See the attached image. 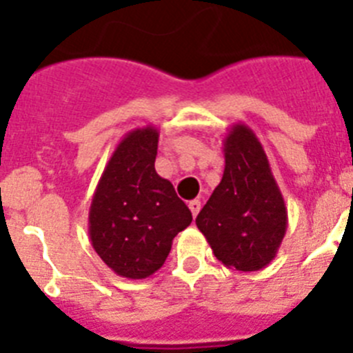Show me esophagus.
I'll return each mask as SVG.
<instances>
[{"instance_id": "obj_1", "label": "esophagus", "mask_w": 353, "mask_h": 353, "mask_svg": "<svg viewBox=\"0 0 353 353\" xmlns=\"http://www.w3.org/2000/svg\"><path fill=\"white\" fill-rule=\"evenodd\" d=\"M189 208H191L192 212V217H196L198 212L201 210V201H199V199H192V201H189Z\"/></svg>"}]
</instances>
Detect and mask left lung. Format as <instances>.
Instances as JSON below:
<instances>
[{"mask_svg": "<svg viewBox=\"0 0 353 353\" xmlns=\"http://www.w3.org/2000/svg\"><path fill=\"white\" fill-rule=\"evenodd\" d=\"M224 173L196 226L228 269L254 272L276 258L288 212L256 134L235 123L224 138Z\"/></svg>", "mask_w": 353, "mask_h": 353, "instance_id": "8db88e82", "label": "left lung"}]
</instances>
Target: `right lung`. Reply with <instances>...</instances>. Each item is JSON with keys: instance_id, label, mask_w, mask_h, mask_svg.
<instances>
[{"instance_id": "obj_1", "label": "right lung", "mask_w": 353, "mask_h": 353, "mask_svg": "<svg viewBox=\"0 0 353 353\" xmlns=\"http://www.w3.org/2000/svg\"><path fill=\"white\" fill-rule=\"evenodd\" d=\"M159 130L123 136L93 192L88 233L95 252L114 274L145 279L161 269L173 239L192 221L170 180L155 171Z\"/></svg>"}]
</instances>
